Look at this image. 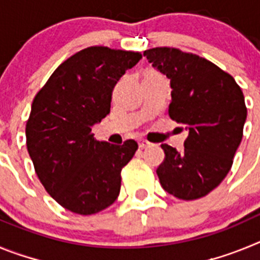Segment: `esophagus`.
Here are the masks:
<instances>
[{
    "label": "esophagus",
    "mask_w": 260,
    "mask_h": 260,
    "mask_svg": "<svg viewBox=\"0 0 260 260\" xmlns=\"http://www.w3.org/2000/svg\"><path fill=\"white\" fill-rule=\"evenodd\" d=\"M138 144H139V148H146V147L151 146L150 142L146 141V139H139V141H138Z\"/></svg>",
    "instance_id": "obj_1"
}]
</instances>
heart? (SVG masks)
I'll return each instance as SVG.
<instances>
[{
  "mask_svg": "<svg viewBox=\"0 0 260 260\" xmlns=\"http://www.w3.org/2000/svg\"><path fill=\"white\" fill-rule=\"evenodd\" d=\"M148 73H153V71H148ZM146 74H147V73H146Z\"/></svg>",
  "mask_w": 260,
  "mask_h": 260,
  "instance_id": "b5f03b06",
  "label": "heart"
}]
</instances>
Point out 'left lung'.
I'll use <instances>...</instances> for the list:
<instances>
[{
	"mask_svg": "<svg viewBox=\"0 0 260 260\" xmlns=\"http://www.w3.org/2000/svg\"><path fill=\"white\" fill-rule=\"evenodd\" d=\"M143 54L171 79L168 113L189 130L181 152L161 144L165 157L156 171L158 180L176 198H202L229 173L242 141L247 116L242 89L226 71L192 53L157 47Z\"/></svg>",
	"mask_w": 260,
	"mask_h": 260,
	"instance_id": "left-lung-1",
	"label": "left lung"
}]
</instances>
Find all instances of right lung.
Returning a JSON list of instances; mask_svg holds the SVG:
<instances>
[{
    "instance_id": "add662e5",
    "label": "right lung",
    "mask_w": 260,
    "mask_h": 260,
    "mask_svg": "<svg viewBox=\"0 0 260 260\" xmlns=\"http://www.w3.org/2000/svg\"><path fill=\"white\" fill-rule=\"evenodd\" d=\"M141 52L88 47L69 57L39 89L26 123V144L44 189L59 206L93 215L113 204L134 139L99 142L92 126L110 112L114 86Z\"/></svg>"
}]
</instances>
